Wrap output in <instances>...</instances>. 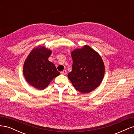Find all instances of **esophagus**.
Wrapping results in <instances>:
<instances>
[{"label": "esophagus", "instance_id": "34e87169", "mask_svg": "<svg viewBox=\"0 0 134 134\" xmlns=\"http://www.w3.org/2000/svg\"><path fill=\"white\" fill-rule=\"evenodd\" d=\"M66 73H67V71H66V70H65V69L63 70L62 72H61V74L63 75H65V74H66Z\"/></svg>", "mask_w": 134, "mask_h": 134}]
</instances>
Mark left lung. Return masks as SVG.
Instances as JSON below:
<instances>
[{"mask_svg": "<svg viewBox=\"0 0 134 134\" xmlns=\"http://www.w3.org/2000/svg\"><path fill=\"white\" fill-rule=\"evenodd\" d=\"M72 71L68 74L72 86L82 93L94 90L102 82L104 65L100 55L88 45L71 52Z\"/></svg>", "mask_w": 134, "mask_h": 134, "instance_id": "1", "label": "left lung"}]
</instances>
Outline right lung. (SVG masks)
Listing matches in <instances>:
<instances>
[{
	"label": "right lung",
	"instance_id": "right-lung-1",
	"mask_svg": "<svg viewBox=\"0 0 134 134\" xmlns=\"http://www.w3.org/2000/svg\"><path fill=\"white\" fill-rule=\"evenodd\" d=\"M51 54V50L39 46L32 50L24 63L23 72L26 81L38 90L46 88L60 74L55 65L48 61Z\"/></svg>",
	"mask_w": 134,
	"mask_h": 134
}]
</instances>
